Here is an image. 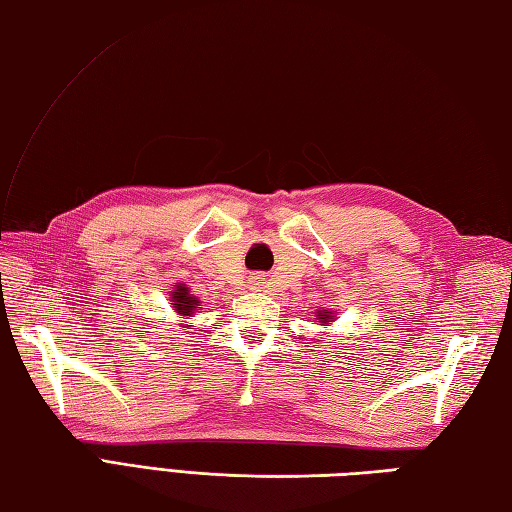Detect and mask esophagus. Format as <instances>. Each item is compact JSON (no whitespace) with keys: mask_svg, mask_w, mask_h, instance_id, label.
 Instances as JSON below:
<instances>
[{"mask_svg":"<svg viewBox=\"0 0 512 512\" xmlns=\"http://www.w3.org/2000/svg\"><path fill=\"white\" fill-rule=\"evenodd\" d=\"M262 284H264V279H262V277H253V286H257V288H259Z\"/></svg>","mask_w":512,"mask_h":512,"instance_id":"1","label":"esophagus"}]
</instances>
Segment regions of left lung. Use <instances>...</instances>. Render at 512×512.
<instances>
[{"label":"left lung","instance_id":"left-lung-1","mask_svg":"<svg viewBox=\"0 0 512 512\" xmlns=\"http://www.w3.org/2000/svg\"><path fill=\"white\" fill-rule=\"evenodd\" d=\"M336 317L334 310H317V323L325 325V323H332Z\"/></svg>","mask_w":512,"mask_h":512}]
</instances>
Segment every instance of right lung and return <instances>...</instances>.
<instances>
[{"mask_svg":"<svg viewBox=\"0 0 512 512\" xmlns=\"http://www.w3.org/2000/svg\"><path fill=\"white\" fill-rule=\"evenodd\" d=\"M198 306H200V299L193 297L191 292H189V288L184 286V284H178L176 290L171 292V308H173V312L178 314L180 319H191L193 314H195V310H198ZM180 328H189L187 321H182Z\"/></svg>","mask_w":512,"mask_h":512,"instance_id":"right-lung-1","label":"right lung"}]
</instances>
